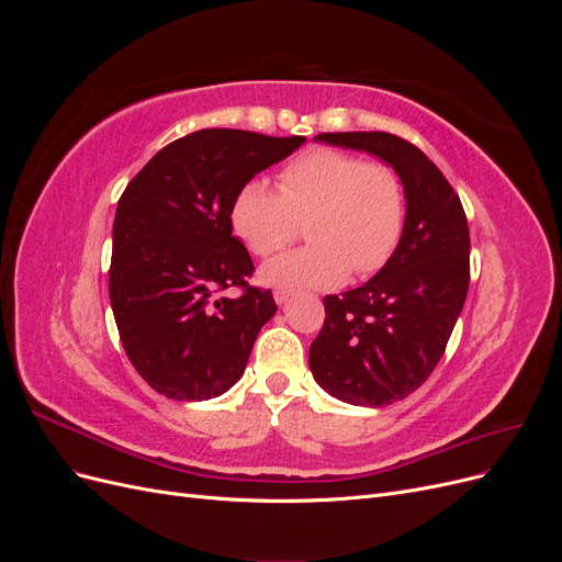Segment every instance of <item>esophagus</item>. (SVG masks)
I'll use <instances>...</instances> for the list:
<instances>
[{"instance_id":"obj_1","label":"esophagus","mask_w":562,"mask_h":562,"mask_svg":"<svg viewBox=\"0 0 562 562\" xmlns=\"http://www.w3.org/2000/svg\"><path fill=\"white\" fill-rule=\"evenodd\" d=\"M291 295H293V291H288V288H277V291H274V300H277V304L288 302V300H291Z\"/></svg>"}]
</instances>
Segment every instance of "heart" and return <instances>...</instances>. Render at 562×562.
<instances>
[{"label":"heart","instance_id":"heart-1","mask_svg":"<svg viewBox=\"0 0 562 562\" xmlns=\"http://www.w3.org/2000/svg\"><path fill=\"white\" fill-rule=\"evenodd\" d=\"M407 194L386 161H366L342 149L318 147L288 161L279 190L248 180L232 201V227L258 258L291 244L307 220L312 244L265 265L279 288H330L349 271L370 277L396 252L405 227Z\"/></svg>","mask_w":562,"mask_h":562}]
</instances>
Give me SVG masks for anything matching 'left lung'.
<instances>
[{
  "instance_id": "1",
  "label": "left lung",
  "mask_w": 562,
  "mask_h": 562,
  "mask_svg": "<svg viewBox=\"0 0 562 562\" xmlns=\"http://www.w3.org/2000/svg\"><path fill=\"white\" fill-rule=\"evenodd\" d=\"M318 140L378 155L405 184L396 252L368 283L323 297L326 321L310 347V368L328 394L391 405L427 382L462 314L471 277L467 213L438 166L394 133H321Z\"/></svg>"
}]
</instances>
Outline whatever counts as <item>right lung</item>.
Segmentation results:
<instances>
[{
    "instance_id": "obj_1",
    "label": "right lung",
    "mask_w": 562,
    "mask_h": 562,
    "mask_svg": "<svg viewBox=\"0 0 562 562\" xmlns=\"http://www.w3.org/2000/svg\"><path fill=\"white\" fill-rule=\"evenodd\" d=\"M302 135L201 128L151 157L116 203L110 302L138 375L166 398L203 401L244 375L269 288L232 236V201L255 173L291 155ZM237 288V295L226 291Z\"/></svg>"
}]
</instances>
